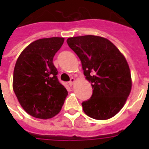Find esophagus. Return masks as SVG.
Masks as SVG:
<instances>
[{
	"instance_id": "esophagus-1",
	"label": "esophagus",
	"mask_w": 149,
	"mask_h": 149,
	"mask_svg": "<svg viewBox=\"0 0 149 149\" xmlns=\"http://www.w3.org/2000/svg\"><path fill=\"white\" fill-rule=\"evenodd\" d=\"M74 83V78L72 77V78H71V80H70V81L68 82V84H69V85H70V86H72Z\"/></svg>"
}]
</instances>
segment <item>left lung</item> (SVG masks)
Instances as JSON below:
<instances>
[{
	"mask_svg": "<svg viewBox=\"0 0 149 149\" xmlns=\"http://www.w3.org/2000/svg\"><path fill=\"white\" fill-rule=\"evenodd\" d=\"M81 61L84 75L91 83L93 95L82 103L88 116L108 119L123 107L131 90V72L127 60L108 39L87 35L67 39Z\"/></svg>",
	"mask_w": 149,
	"mask_h": 149,
	"instance_id": "8db88e82",
	"label": "left lung"
}]
</instances>
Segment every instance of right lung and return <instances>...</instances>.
<instances>
[{
    "instance_id": "obj_1",
    "label": "right lung",
    "mask_w": 149,
    "mask_h": 149,
    "mask_svg": "<svg viewBox=\"0 0 149 149\" xmlns=\"http://www.w3.org/2000/svg\"><path fill=\"white\" fill-rule=\"evenodd\" d=\"M64 42L63 37L36 40L18 56L13 87L21 106L30 116L51 119L61 110L68 92L58 81L53 58Z\"/></svg>"
}]
</instances>
